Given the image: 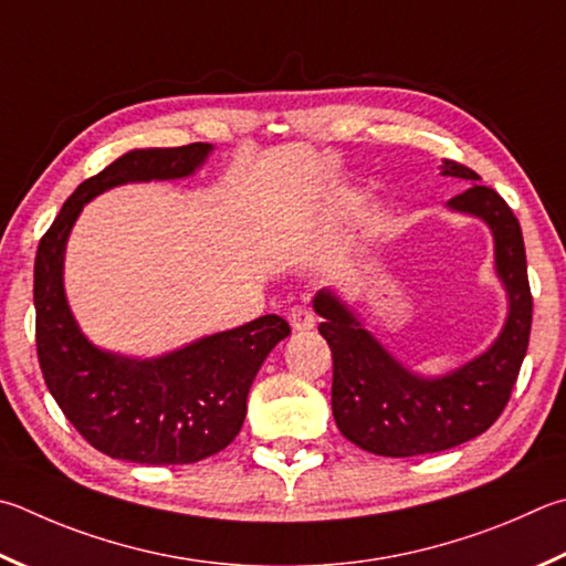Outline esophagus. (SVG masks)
Returning <instances> with one entry per match:
<instances>
[{
	"label": "esophagus",
	"mask_w": 566,
	"mask_h": 566,
	"mask_svg": "<svg viewBox=\"0 0 566 566\" xmlns=\"http://www.w3.org/2000/svg\"><path fill=\"white\" fill-rule=\"evenodd\" d=\"M286 318H290L294 332H310V328H314V316L306 306H292Z\"/></svg>",
	"instance_id": "1"
}]
</instances>
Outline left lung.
Instances as JSON below:
<instances>
[{
  "label": "left lung",
  "mask_w": 566,
  "mask_h": 566,
  "mask_svg": "<svg viewBox=\"0 0 566 566\" xmlns=\"http://www.w3.org/2000/svg\"><path fill=\"white\" fill-rule=\"evenodd\" d=\"M440 176L470 182L448 208L485 220L495 238V266L510 296L502 334L485 354L458 371L426 378L398 364L332 290L314 296L318 334L334 358L332 410L342 436L374 455L410 458L468 443L495 423L525 361L532 328V292L520 222L500 195L455 160Z\"/></svg>",
  "instance_id": "1"
}]
</instances>
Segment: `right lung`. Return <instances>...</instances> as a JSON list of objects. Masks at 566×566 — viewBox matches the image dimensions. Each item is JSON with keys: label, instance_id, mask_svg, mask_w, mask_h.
I'll return each instance as SVG.
<instances>
[{"label": "right lung", "instance_id": "1", "mask_svg": "<svg viewBox=\"0 0 566 566\" xmlns=\"http://www.w3.org/2000/svg\"><path fill=\"white\" fill-rule=\"evenodd\" d=\"M210 143L130 150L78 185L39 242L34 260L36 354L69 423L101 453L140 465H188L238 438L266 354L292 334L282 316L205 336L160 358L101 352L81 334L64 294V250L81 208L108 188L172 180L200 168Z\"/></svg>", "mask_w": 566, "mask_h": 566}]
</instances>
